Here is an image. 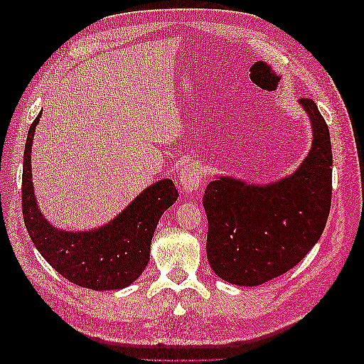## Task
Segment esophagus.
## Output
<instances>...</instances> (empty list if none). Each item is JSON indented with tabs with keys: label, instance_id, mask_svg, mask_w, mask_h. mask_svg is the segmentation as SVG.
<instances>
[{
	"label": "esophagus",
	"instance_id": "34e87169",
	"mask_svg": "<svg viewBox=\"0 0 364 364\" xmlns=\"http://www.w3.org/2000/svg\"><path fill=\"white\" fill-rule=\"evenodd\" d=\"M203 171L197 164H188L181 171V183L185 193H194L200 188Z\"/></svg>",
	"mask_w": 364,
	"mask_h": 364
}]
</instances>
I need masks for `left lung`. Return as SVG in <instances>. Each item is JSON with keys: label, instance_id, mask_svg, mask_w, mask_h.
Here are the masks:
<instances>
[{"label": "left lung", "instance_id": "obj_1", "mask_svg": "<svg viewBox=\"0 0 364 364\" xmlns=\"http://www.w3.org/2000/svg\"><path fill=\"white\" fill-rule=\"evenodd\" d=\"M313 146L290 178L270 185L220 178L203 196L206 255L217 277L255 287L293 269L321 238L331 208L333 151L325 118L311 98Z\"/></svg>", "mask_w": 364, "mask_h": 364}]
</instances>
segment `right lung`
Masks as SVG:
<instances>
[{
    "mask_svg": "<svg viewBox=\"0 0 364 364\" xmlns=\"http://www.w3.org/2000/svg\"><path fill=\"white\" fill-rule=\"evenodd\" d=\"M41 114L33 121L24 149L23 215L41 255L70 282L91 290L124 289L144 272L150 245L165 209L178 200L170 179L155 182L111 223L91 232H68L53 228L36 206L30 153Z\"/></svg>",
    "mask_w": 364,
    "mask_h": 364,
    "instance_id": "1",
    "label": "right lung"
}]
</instances>
